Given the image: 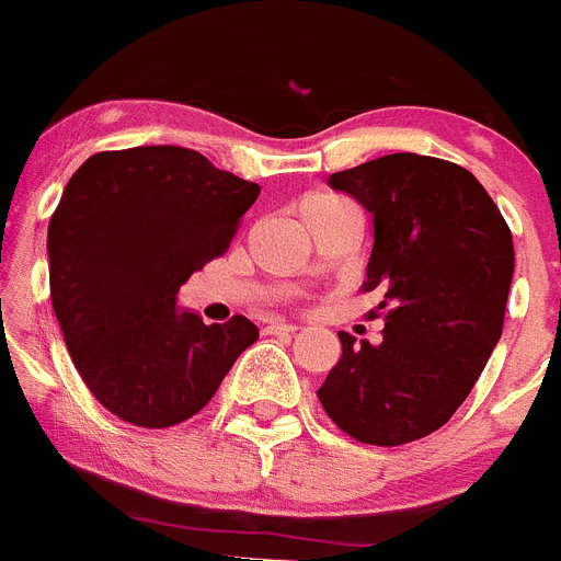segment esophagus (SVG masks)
<instances>
[{
  "instance_id": "1",
  "label": "esophagus",
  "mask_w": 561,
  "mask_h": 561,
  "mask_svg": "<svg viewBox=\"0 0 561 561\" xmlns=\"http://www.w3.org/2000/svg\"><path fill=\"white\" fill-rule=\"evenodd\" d=\"M266 334H295L297 325L291 323H284V320H270V323L264 325Z\"/></svg>"
}]
</instances>
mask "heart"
Listing matches in <instances>:
<instances>
[{
  "label": "heart",
  "mask_w": 561,
  "mask_h": 561,
  "mask_svg": "<svg viewBox=\"0 0 561 561\" xmlns=\"http://www.w3.org/2000/svg\"><path fill=\"white\" fill-rule=\"evenodd\" d=\"M340 202H345V199H340V196H331V193H311L309 199H304V205H300V210H304V207H325V205H340Z\"/></svg>",
  "instance_id": "obj_1"
}]
</instances>
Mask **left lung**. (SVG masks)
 Returning a JSON list of instances; mask_svg holds the SVG:
<instances>
[{
  "instance_id": "left-lung-1",
  "label": "left lung",
  "mask_w": 561,
  "mask_h": 561,
  "mask_svg": "<svg viewBox=\"0 0 561 561\" xmlns=\"http://www.w3.org/2000/svg\"><path fill=\"white\" fill-rule=\"evenodd\" d=\"M329 185L370 213L362 291L379 289L388 314L376 345L340 331L317 396L356 440L399 447L444 427L483 374L503 334L512 230L472 173L435 157L390 153Z\"/></svg>"
}]
</instances>
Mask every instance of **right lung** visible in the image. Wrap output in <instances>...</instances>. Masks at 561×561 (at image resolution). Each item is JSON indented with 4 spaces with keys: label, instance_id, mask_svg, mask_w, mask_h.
<instances>
[{
    "label": "right lung",
    "instance_id": "1",
    "mask_svg": "<svg viewBox=\"0 0 561 561\" xmlns=\"http://www.w3.org/2000/svg\"><path fill=\"white\" fill-rule=\"evenodd\" d=\"M257 193L180 146L101 151L72 173L47 230L49 297L78 374L108 413L173 427L257 340L247 317L205 325L176 304L187 277L230 247Z\"/></svg>",
    "mask_w": 561,
    "mask_h": 561
}]
</instances>
